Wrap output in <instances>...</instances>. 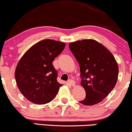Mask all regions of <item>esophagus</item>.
Masks as SVG:
<instances>
[{
    "instance_id": "1",
    "label": "esophagus",
    "mask_w": 132,
    "mask_h": 132,
    "mask_svg": "<svg viewBox=\"0 0 132 132\" xmlns=\"http://www.w3.org/2000/svg\"><path fill=\"white\" fill-rule=\"evenodd\" d=\"M68 83H69V85H72V86H73L74 85H75V81H74V80H69V81H68Z\"/></svg>"
}]
</instances>
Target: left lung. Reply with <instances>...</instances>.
<instances>
[{
    "mask_svg": "<svg viewBox=\"0 0 132 132\" xmlns=\"http://www.w3.org/2000/svg\"><path fill=\"white\" fill-rule=\"evenodd\" d=\"M69 48L79 63L81 85L86 92L80 103L88 106L100 103L117 81L119 67L114 55L93 39L71 43Z\"/></svg>",
    "mask_w": 132,
    "mask_h": 132,
    "instance_id": "obj_1",
    "label": "left lung"
}]
</instances>
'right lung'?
I'll return each mask as SVG.
<instances>
[{"label":"right lung","mask_w":132,"mask_h":132,"mask_svg":"<svg viewBox=\"0 0 132 132\" xmlns=\"http://www.w3.org/2000/svg\"><path fill=\"white\" fill-rule=\"evenodd\" d=\"M65 44L44 39L32 46L18 62L15 72L18 89L32 103H49L62 85L57 80V72L52 65Z\"/></svg>","instance_id":"obj_1"}]
</instances>
